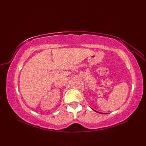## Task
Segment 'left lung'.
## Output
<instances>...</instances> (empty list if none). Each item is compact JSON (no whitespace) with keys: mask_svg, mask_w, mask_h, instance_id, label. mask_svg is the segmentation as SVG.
I'll return each mask as SVG.
<instances>
[{"mask_svg":"<svg viewBox=\"0 0 146 146\" xmlns=\"http://www.w3.org/2000/svg\"><path fill=\"white\" fill-rule=\"evenodd\" d=\"M93 110H94L95 111H97V112H98V113H102V114H104V113H102V112H99V111H96V110H94L93 109Z\"/></svg>","mask_w":146,"mask_h":146,"instance_id":"1","label":"left lung"}]
</instances>
